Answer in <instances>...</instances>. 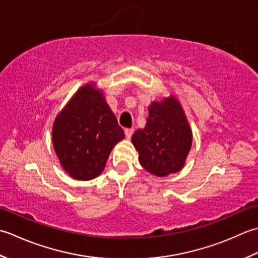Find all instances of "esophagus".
Segmentation results:
<instances>
[{"label": "esophagus", "mask_w": 258, "mask_h": 258, "mask_svg": "<svg viewBox=\"0 0 258 258\" xmlns=\"http://www.w3.org/2000/svg\"><path fill=\"white\" fill-rule=\"evenodd\" d=\"M133 134H134V129H131V128L124 129V135H125V138H127V139H130L131 136H133Z\"/></svg>", "instance_id": "esophagus-1"}]
</instances>
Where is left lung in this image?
<instances>
[{"label":"left lung","instance_id":"8db88e82","mask_svg":"<svg viewBox=\"0 0 258 258\" xmlns=\"http://www.w3.org/2000/svg\"><path fill=\"white\" fill-rule=\"evenodd\" d=\"M146 127L137 130L131 141L146 170L164 177L179 171L191 147L189 128L180 103L173 97L152 102Z\"/></svg>","mask_w":258,"mask_h":258}]
</instances>
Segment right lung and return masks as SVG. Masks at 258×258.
Listing matches in <instances>:
<instances>
[{
    "label": "right lung",
    "mask_w": 258,
    "mask_h": 258,
    "mask_svg": "<svg viewBox=\"0 0 258 258\" xmlns=\"http://www.w3.org/2000/svg\"><path fill=\"white\" fill-rule=\"evenodd\" d=\"M124 133L93 85L79 89L57 115L52 131L54 150L69 175L90 180L102 172L115 144Z\"/></svg>",
    "instance_id": "obj_1"
}]
</instances>
